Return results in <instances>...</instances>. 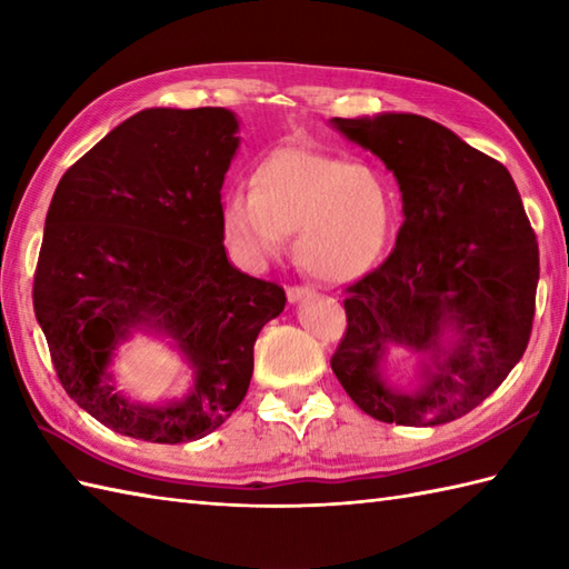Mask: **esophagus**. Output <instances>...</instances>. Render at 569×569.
Returning <instances> with one entry per match:
<instances>
[{
	"label": "esophagus",
	"instance_id": "esophagus-1",
	"mask_svg": "<svg viewBox=\"0 0 569 569\" xmlns=\"http://www.w3.org/2000/svg\"><path fill=\"white\" fill-rule=\"evenodd\" d=\"M286 293H288V300H291V303H298V300L316 296V288H310V286H288Z\"/></svg>",
	"mask_w": 569,
	"mask_h": 569
}]
</instances>
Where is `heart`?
I'll use <instances>...</instances> for the list:
<instances>
[{"label": "heart", "mask_w": 569, "mask_h": 569, "mask_svg": "<svg viewBox=\"0 0 569 569\" xmlns=\"http://www.w3.org/2000/svg\"><path fill=\"white\" fill-rule=\"evenodd\" d=\"M393 192L377 166L308 149H278L253 168L249 196L222 204V234L259 266L296 234V259L320 281H352L381 257Z\"/></svg>", "instance_id": "heart-1"}]
</instances>
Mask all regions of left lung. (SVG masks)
Here are the masks:
<instances>
[{"label":"left lung","instance_id":"obj_1","mask_svg":"<svg viewBox=\"0 0 569 569\" xmlns=\"http://www.w3.org/2000/svg\"><path fill=\"white\" fill-rule=\"evenodd\" d=\"M332 124L393 171L406 214L389 257L345 288L335 377L381 422L426 428L462 418L509 377L533 330L538 241L513 178L428 117ZM391 343L429 357L420 390L382 381Z\"/></svg>","mask_w":569,"mask_h":569}]
</instances>
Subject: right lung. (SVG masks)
Here are the masks:
<instances>
[{"label": "right lung", "instance_id": "1", "mask_svg": "<svg viewBox=\"0 0 569 569\" xmlns=\"http://www.w3.org/2000/svg\"><path fill=\"white\" fill-rule=\"evenodd\" d=\"M237 129L222 107L143 110L68 168L48 208L36 320L66 393L129 438L178 445L220 428L286 306L281 286L227 261L220 190ZM134 329L168 333L191 361L183 402L137 407L113 391L106 367Z\"/></svg>", "mask_w": 569, "mask_h": 569}]
</instances>
